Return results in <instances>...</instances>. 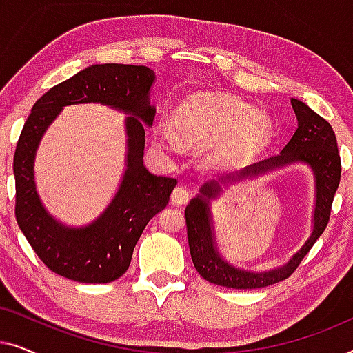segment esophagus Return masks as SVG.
<instances>
[{"label": "esophagus", "instance_id": "34e87169", "mask_svg": "<svg viewBox=\"0 0 353 353\" xmlns=\"http://www.w3.org/2000/svg\"><path fill=\"white\" fill-rule=\"evenodd\" d=\"M190 201V191H188L186 186H176L175 190L172 192V202L175 205H181V204H186V202Z\"/></svg>", "mask_w": 353, "mask_h": 353}]
</instances>
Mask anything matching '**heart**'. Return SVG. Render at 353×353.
Returning a JSON list of instances; mask_svg holds the SVG:
<instances>
[{
	"label": "heart",
	"mask_w": 353,
	"mask_h": 353,
	"mask_svg": "<svg viewBox=\"0 0 353 353\" xmlns=\"http://www.w3.org/2000/svg\"><path fill=\"white\" fill-rule=\"evenodd\" d=\"M178 139L188 143L209 144L227 138L225 154H234L260 148L272 137V123L252 105L231 96H199L183 110L175 123ZM172 148L170 137L162 138Z\"/></svg>",
	"instance_id": "obj_1"
}]
</instances>
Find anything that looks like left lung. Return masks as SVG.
Returning a JSON list of instances; mask_svg holds the SVG:
<instances>
[{
  "instance_id": "8db88e82",
  "label": "left lung",
  "mask_w": 353,
  "mask_h": 353,
  "mask_svg": "<svg viewBox=\"0 0 353 353\" xmlns=\"http://www.w3.org/2000/svg\"><path fill=\"white\" fill-rule=\"evenodd\" d=\"M292 109L297 117V128L279 154L263 159L243 170L210 180L201 186L199 194L192 197L186 205L188 243L192 263L197 273L209 283L233 289H257L291 276L302 259L313 248L316 239L326 230L331 215V205L341 181V156L337 151L336 134L325 119L296 98L291 99ZM305 163L312 168L316 178V210L314 211V230L306 244L281 268L268 272H248L225 262L216 248L213 221L210 212V199L219 194V183L240 179L245 176L262 172L287 165L288 163Z\"/></svg>"
}]
</instances>
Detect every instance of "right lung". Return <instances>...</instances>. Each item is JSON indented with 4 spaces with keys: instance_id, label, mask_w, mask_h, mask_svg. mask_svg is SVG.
Returning <instances> with one entry per match:
<instances>
[{
    "instance_id": "obj_1",
    "label": "right lung",
    "mask_w": 353,
    "mask_h": 353,
    "mask_svg": "<svg viewBox=\"0 0 353 353\" xmlns=\"http://www.w3.org/2000/svg\"><path fill=\"white\" fill-rule=\"evenodd\" d=\"M156 74L144 65L96 64L52 86L33 104L14 154L16 219L35 254L51 272L79 283L104 284L122 276L133 249L154 215L165 209L175 178L157 176L144 165V125L156 109L149 90ZM98 102L130 115L123 183L106 210L90 225L57 222L41 204L32 163L42 134L65 105Z\"/></svg>"
}]
</instances>
